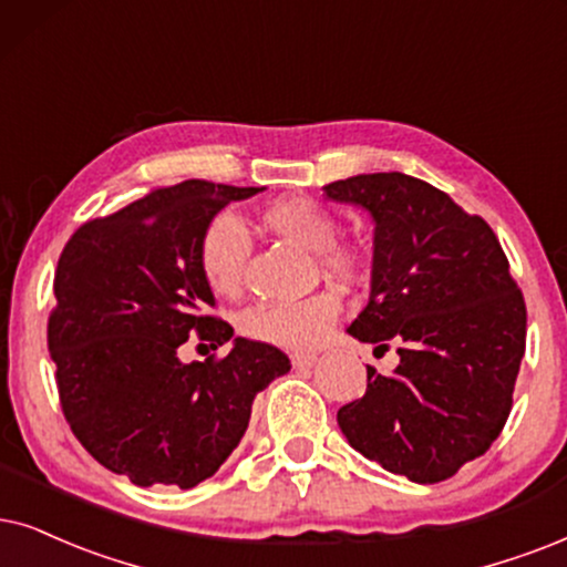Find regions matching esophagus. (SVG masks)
<instances>
[{"label":"esophagus","instance_id":"obj_1","mask_svg":"<svg viewBox=\"0 0 567 567\" xmlns=\"http://www.w3.org/2000/svg\"><path fill=\"white\" fill-rule=\"evenodd\" d=\"M317 361H319V355H313V353H296V355H292V367H298V369L317 367Z\"/></svg>","mask_w":567,"mask_h":567}]
</instances>
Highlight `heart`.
I'll list each match as a JSON object with an SVG mask.
<instances>
[{
	"instance_id": "heart-1",
	"label": "heart",
	"mask_w": 567,
	"mask_h": 567,
	"mask_svg": "<svg viewBox=\"0 0 567 567\" xmlns=\"http://www.w3.org/2000/svg\"><path fill=\"white\" fill-rule=\"evenodd\" d=\"M261 221L279 238L313 250V261L321 275L340 279V282H353L361 275V256L353 248L334 243L337 219L319 200L306 196L277 198L264 206ZM248 256V230L230 214H221L206 227L198 246V267L214 296H240ZM340 308V296L334 290H317L296 300L256 303L240 317V332L275 348L306 350L324 340Z\"/></svg>"
}]
</instances>
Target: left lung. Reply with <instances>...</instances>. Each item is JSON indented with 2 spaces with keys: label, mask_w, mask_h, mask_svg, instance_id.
Returning <instances> with one entry per match:
<instances>
[{
  "label": "left lung",
  "mask_w": 567,
  "mask_h": 567,
  "mask_svg": "<svg viewBox=\"0 0 567 567\" xmlns=\"http://www.w3.org/2000/svg\"><path fill=\"white\" fill-rule=\"evenodd\" d=\"M374 219L369 303L348 327L392 374L367 367V395L337 411L350 447L415 484L455 476L492 447L526 353V303L497 235L447 193L403 172L324 185Z\"/></svg>",
  "instance_id": "8db88e82"
}]
</instances>
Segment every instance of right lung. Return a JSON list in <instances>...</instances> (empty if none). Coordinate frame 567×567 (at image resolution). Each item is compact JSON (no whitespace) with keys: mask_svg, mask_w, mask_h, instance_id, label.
Segmentation results:
<instances>
[{"mask_svg":"<svg viewBox=\"0 0 567 567\" xmlns=\"http://www.w3.org/2000/svg\"><path fill=\"white\" fill-rule=\"evenodd\" d=\"M264 188L185 181L85 221L54 271L49 353L62 413L89 453L138 486L190 489L246 434L254 398L290 358L235 337L225 358L183 363L190 334L225 346L227 321L198 267V246L230 200Z\"/></svg>","mask_w":567,"mask_h":567,"instance_id":"obj_1","label":"right lung"}]
</instances>
